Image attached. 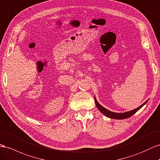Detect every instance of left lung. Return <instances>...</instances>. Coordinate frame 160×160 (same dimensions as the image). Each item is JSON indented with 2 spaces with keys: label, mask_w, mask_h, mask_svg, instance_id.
Instances as JSON below:
<instances>
[{
  "label": "left lung",
  "mask_w": 160,
  "mask_h": 160,
  "mask_svg": "<svg viewBox=\"0 0 160 160\" xmlns=\"http://www.w3.org/2000/svg\"><path fill=\"white\" fill-rule=\"evenodd\" d=\"M95 102H96V105L98 108V110H100L103 114H104L106 116H107V117L110 118H113V119L121 120V119H124V118H127L131 117V116H132L134 114H135L138 110L141 109V108L143 107L147 102H148V100H147L145 103H143L141 106H140L139 107H138L137 108L133 110H131V111L124 112V113H116V112H110V110L106 109L105 108H103V106H102L100 104V103L98 102L96 98H95Z\"/></svg>",
  "instance_id": "1"
}]
</instances>
